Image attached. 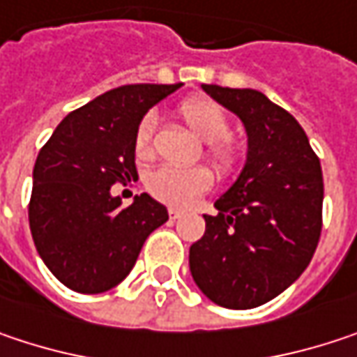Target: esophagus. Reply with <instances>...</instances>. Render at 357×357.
I'll list each match as a JSON object with an SVG mask.
<instances>
[{
  "label": "esophagus",
  "instance_id": "34e87169",
  "mask_svg": "<svg viewBox=\"0 0 357 357\" xmlns=\"http://www.w3.org/2000/svg\"><path fill=\"white\" fill-rule=\"evenodd\" d=\"M169 218H172V220H178L179 216H181V211H178V208H169Z\"/></svg>",
  "mask_w": 357,
  "mask_h": 357
}]
</instances>
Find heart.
I'll list each match as a JSON object with an SVG mask.
<instances>
[{
    "label": "heart",
    "mask_w": 357,
    "mask_h": 357,
    "mask_svg": "<svg viewBox=\"0 0 357 357\" xmlns=\"http://www.w3.org/2000/svg\"><path fill=\"white\" fill-rule=\"evenodd\" d=\"M179 120L200 139L206 143V157L211 159L214 169L220 178L237 176L245 165L243 145L229 137L231 122L227 112L208 98L196 96L188 98L178 106ZM157 120L153 114H145L137 128H135V155L137 159H151L153 157V139H155ZM212 185V172L208 167H174L165 165L155 169L146 178V190L161 202L183 206L194 196L206 192Z\"/></svg>",
    "instance_id": "1"
}]
</instances>
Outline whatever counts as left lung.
I'll list each match as a JSON object with an SVG mask.
<instances>
[{
    "label": "left lung",
    "instance_id": "8db88e82",
    "mask_svg": "<svg viewBox=\"0 0 357 357\" xmlns=\"http://www.w3.org/2000/svg\"><path fill=\"white\" fill-rule=\"evenodd\" d=\"M233 110L249 137L239 179L204 216L190 272L218 307L255 308L307 270L323 229V172L296 118L261 91L202 85Z\"/></svg>",
    "mask_w": 357,
    "mask_h": 357
}]
</instances>
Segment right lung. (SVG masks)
<instances>
[{
    "mask_svg": "<svg viewBox=\"0 0 357 357\" xmlns=\"http://www.w3.org/2000/svg\"><path fill=\"white\" fill-rule=\"evenodd\" d=\"M181 83H132L110 89L63 118L34 163L30 233L52 275L82 294L118 286L146 237L169 214L149 194L122 206L114 183L137 178L135 128Z\"/></svg>",
    "mask_w": 357,
    "mask_h": 357,
    "instance_id": "1",
    "label": "right lung"
}]
</instances>
